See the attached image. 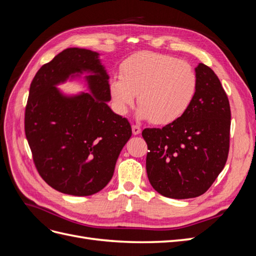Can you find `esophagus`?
Returning <instances> with one entry per match:
<instances>
[{
  "label": "esophagus",
  "instance_id": "esophagus-1",
  "mask_svg": "<svg viewBox=\"0 0 256 256\" xmlns=\"http://www.w3.org/2000/svg\"><path fill=\"white\" fill-rule=\"evenodd\" d=\"M132 134H134V136L140 134H141V128L138 127V126H136V125H134V126H132Z\"/></svg>",
  "mask_w": 256,
  "mask_h": 256
}]
</instances>
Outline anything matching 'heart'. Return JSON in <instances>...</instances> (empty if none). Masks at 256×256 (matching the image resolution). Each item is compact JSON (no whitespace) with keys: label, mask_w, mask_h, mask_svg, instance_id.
Returning a JSON list of instances; mask_svg holds the SVG:
<instances>
[{"label":"heart","mask_w":256,"mask_h":256,"mask_svg":"<svg viewBox=\"0 0 256 256\" xmlns=\"http://www.w3.org/2000/svg\"><path fill=\"white\" fill-rule=\"evenodd\" d=\"M109 88L118 113L126 114L138 94L141 106L136 118L168 125L189 109L196 95L198 76L186 62L144 51L122 62L120 76H113Z\"/></svg>","instance_id":"obj_1"}]
</instances>
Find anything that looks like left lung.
<instances>
[{"instance_id":"1","label":"left lung","mask_w":256,"mask_h":256,"mask_svg":"<svg viewBox=\"0 0 256 256\" xmlns=\"http://www.w3.org/2000/svg\"><path fill=\"white\" fill-rule=\"evenodd\" d=\"M198 90L180 118L164 128H146V172L152 188L170 198L202 196L221 173L228 154L230 109L212 68H196Z\"/></svg>"}]
</instances>
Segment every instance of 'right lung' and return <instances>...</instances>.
I'll list each match as a JSON object with an SVG mask.
<instances>
[{"label": "right lung", "instance_id": "right-lung-1", "mask_svg": "<svg viewBox=\"0 0 256 256\" xmlns=\"http://www.w3.org/2000/svg\"><path fill=\"white\" fill-rule=\"evenodd\" d=\"M109 74L98 52L68 48L44 64L30 83L26 136L44 180L62 193L88 196L113 176L132 131L112 111ZM83 80L88 92L67 94L58 85Z\"/></svg>", "mask_w": 256, "mask_h": 256}]
</instances>
